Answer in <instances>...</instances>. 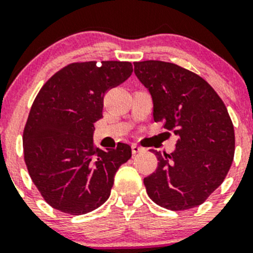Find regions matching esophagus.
I'll return each instance as SVG.
<instances>
[{
  "label": "esophagus",
  "instance_id": "1",
  "mask_svg": "<svg viewBox=\"0 0 253 253\" xmlns=\"http://www.w3.org/2000/svg\"><path fill=\"white\" fill-rule=\"evenodd\" d=\"M131 148H132V153L133 154H136V153H139V152H142L143 151V148H142L141 146H138V144H136V143H133L131 146Z\"/></svg>",
  "mask_w": 253,
  "mask_h": 253
}]
</instances>
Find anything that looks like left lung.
Masks as SVG:
<instances>
[{
	"instance_id": "1",
	"label": "left lung",
	"mask_w": 253,
	"mask_h": 253,
	"mask_svg": "<svg viewBox=\"0 0 253 253\" xmlns=\"http://www.w3.org/2000/svg\"><path fill=\"white\" fill-rule=\"evenodd\" d=\"M134 74L153 100L154 122L178 136L175 151H153L158 166L143 179L148 197L183 211L202 205L224 181L235 153V131L224 101L195 73L161 60L136 61Z\"/></svg>"
}]
</instances>
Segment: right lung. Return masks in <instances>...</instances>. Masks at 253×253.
<instances>
[{"label": "right lung", "mask_w": 253, "mask_h": 253, "mask_svg": "<svg viewBox=\"0 0 253 253\" xmlns=\"http://www.w3.org/2000/svg\"><path fill=\"white\" fill-rule=\"evenodd\" d=\"M129 61H78L56 72L39 90L23 129L29 176L54 209L84 215L110 197L128 144L96 148L94 124L102 119L104 96L131 77Z\"/></svg>", "instance_id": "right-lung-1"}]
</instances>
